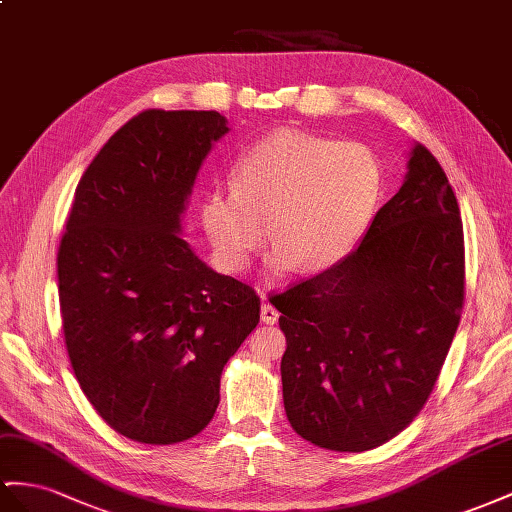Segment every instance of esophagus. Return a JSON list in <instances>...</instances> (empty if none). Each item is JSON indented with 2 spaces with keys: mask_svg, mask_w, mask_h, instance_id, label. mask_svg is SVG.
Segmentation results:
<instances>
[{
  "mask_svg": "<svg viewBox=\"0 0 512 512\" xmlns=\"http://www.w3.org/2000/svg\"><path fill=\"white\" fill-rule=\"evenodd\" d=\"M261 300H264V303H261V322L264 324H277V320H279V311L274 309L268 300H266V296H264V292H261Z\"/></svg>",
  "mask_w": 512,
  "mask_h": 512,
  "instance_id": "esophagus-1",
  "label": "esophagus"
}]
</instances>
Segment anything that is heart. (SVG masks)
Listing matches in <instances>:
<instances>
[{"label":"heart","instance_id":"1","mask_svg":"<svg viewBox=\"0 0 512 512\" xmlns=\"http://www.w3.org/2000/svg\"><path fill=\"white\" fill-rule=\"evenodd\" d=\"M383 173L361 142L279 131L248 147L231 168V192L203 201V227L231 270L266 242L279 266L320 272L342 261L368 229Z\"/></svg>","mask_w":512,"mask_h":512}]
</instances>
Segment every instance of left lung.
<instances>
[{
	"instance_id": "obj_1",
	"label": "left lung",
	"mask_w": 512,
	"mask_h": 512,
	"mask_svg": "<svg viewBox=\"0 0 512 512\" xmlns=\"http://www.w3.org/2000/svg\"><path fill=\"white\" fill-rule=\"evenodd\" d=\"M463 300L461 209L437 157L415 144L402 188L355 251L270 296L292 428L335 452L400 435L435 389Z\"/></svg>"
}]
</instances>
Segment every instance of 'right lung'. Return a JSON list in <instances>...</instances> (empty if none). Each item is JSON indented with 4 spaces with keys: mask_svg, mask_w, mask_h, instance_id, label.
Masks as SVG:
<instances>
[{
    "mask_svg": "<svg viewBox=\"0 0 512 512\" xmlns=\"http://www.w3.org/2000/svg\"><path fill=\"white\" fill-rule=\"evenodd\" d=\"M227 131L214 110H144L75 188L58 248L64 344L88 402L131 441L199 435L222 368L259 322L253 287L207 268L179 235L196 173Z\"/></svg>",
    "mask_w": 512,
    "mask_h": 512,
    "instance_id": "right-lung-1",
    "label": "right lung"
}]
</instances>
